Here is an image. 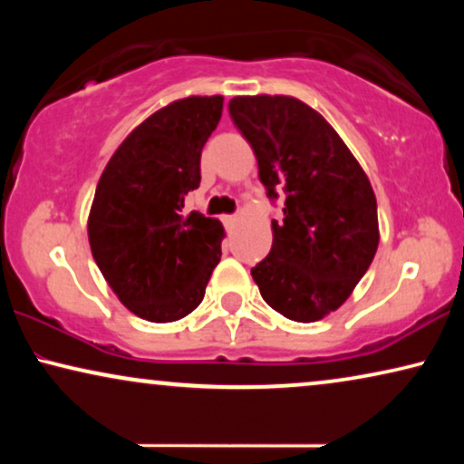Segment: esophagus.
I'll use <instances>...</instances> for the list:
<instances>
[{
	"label": "esophagus",
	"instance_id": "34e87169",
	"mask_svg": "<svg viewBox=\"0 0 464 464\" xmlns=\"http://www.w3.org/2000/svg\"><path fill=\"white\" fill-rule=\"evenodd\" d=\"M221 221H224V226L227 227V230H232L234 224H237V221H238V218H237V215H224V218H221Z\"/></svg>",
	"mask_w": 464,
	"mask_h": 464
}]
</instances>
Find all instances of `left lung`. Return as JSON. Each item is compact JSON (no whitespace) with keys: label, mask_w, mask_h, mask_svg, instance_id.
Masks as SVG:
<instances>
[{"label":"left lung","mask_w":464,"mask_h":464,"mask_svg":"<svg viewBox=\"0 0 464 464\" xmlns=\"http://www.w3.org/2000/svg\"><path fill=\"white\" fill-rule=\"evenodd\" d=\"M230 118L256 151L268 198L285 194L272 219V249L253 281L276 313L313 323L338 310L378 249L372 183L325 118L283 94L234 97Z\"/></svg>","instance_id":"1"}]
</instances>
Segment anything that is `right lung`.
Here are the masks:
<instances>
[{"label": "right lung", "instance_id": "obj_1", "mask_svg": "<svg viewBox=\"0 0 464 464\" xmlns=\"http://www.w3.org/2000/svg\"><path fill=\"white\" fill-rule=\"evenodd\" d=\"M224 97H188L143 120L120 143L97 183L88 240L118 300L151 323L179 321L205 297L221 257L224 226L183 215L200 186V151Z\"/></svg>", "mask_w": 464, "mask_h": 464}]
</instances>
